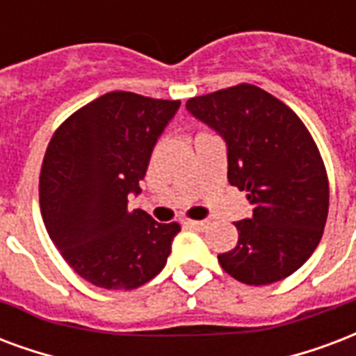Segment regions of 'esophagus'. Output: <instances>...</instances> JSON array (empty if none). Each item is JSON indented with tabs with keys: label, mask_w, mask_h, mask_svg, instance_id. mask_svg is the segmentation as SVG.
<instances>
[{
	"label": "esophagus",
	"mask_w": 356,
	"mask_h": 356,
	"mask_svg": "<svg viewBox=\"0 0 356 356\" xmlns=\"http://www.w3.org/2000/svg\"><path fill=\"white\" fill-rule=\"evenodd\" d=\"M189 227H193L195 231H204V229H208V225H210V221H207V219H199V221H188Z\"/></svg>",
	"instance_id": "obj_1"
}]
</instances>
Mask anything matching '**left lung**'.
<instances>
[{
	"instance_id": "obj_1",
	"label": "left lung",
	"mask_w": 356,
	"mask_h": 356,
	"mask_svg": "<svg viewBox=\"0 0 356 356\" xmlns=\"http://www.w3.org/2000/svg\"><path fill=\"white\" fill-rule=\"evenodd\" d=\"M186 108L225 140L227 178L248 191L238 244L218 255L229 276L268 285L306 263L328 216V178L314 138L280 99L251 84L189 99Z\"/></svg>"
}]
</instances>
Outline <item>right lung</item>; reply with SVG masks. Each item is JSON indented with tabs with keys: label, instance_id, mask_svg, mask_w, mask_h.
<instances>
[{
	"label": "right lung",
	"instance_id": "1",
	"mask_svg": "<svg viewBox=\"0 0 356 356\" xmlns=\"http://www.w3.org/2000/svg\"><path fill=\"white\" fill-rule=\"evenodd\" d=\"M180 101L111 92L54 133L39 180L41 213L61 257L103 289H137L167 264L178 223L127 210Z\"/></svg>",
	"mask_w": 356,
	"mask_h": 356
}]
</instances>
